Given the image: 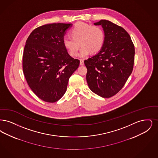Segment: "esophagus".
I'll list each match as a JSON object with an SVG mask.
<instances>
[{
    "instance_id": "1",
    "label": "esophagus",
    "mask_w": 158,
    "mask_h": 158,
    "mask_svg": "<svg viewBox=\"0 0 158 158\" xmlns=\"http://www.w3.org/2000/svg\"><path fill=\"white\" fill-rule=\"evenodd\" d=\"M84 60H80V65H84Z\"/></svg>"
}]
</instances>
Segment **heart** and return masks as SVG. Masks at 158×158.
<instances>
[{
	"instance_id": "heart-1",
	"label": "heart",
	"mask_w": 158,
	"mask_h": 158,
	"mask_svg": "<svg viewBox=\"0 0 158 158\" xmlns=\"http://www.w3.org/2000/svg\"><path fill=\"white\" fill-rule=\"evenodd\" d=\"M72 37L63 38V45L69 54L75 56L82 46L78 54L80 57H85L92 51L96 53L101 50L105 41V33L102 27L93 26L84 22H78L70 31Z\"/></svg>"
}]
</instances>
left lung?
<instances>
[{"label": "left lung", "instance_id": "8db88e82", "mask_svg": "<svg viewBox=\"0 0 158 158\" xmlns=\"http://www.w3.org/2000/svg\"><path fill=\"white\" fill-rule=\"evenodd\" d=\"M94 24L102 26L105 41L98 53L84 61L86 80L93 93L110 98L123 88L132 73L135 46L123 27L107 20Z\"/></svg>", "mask_w": 158, "mask_h": 158}]
</instances>
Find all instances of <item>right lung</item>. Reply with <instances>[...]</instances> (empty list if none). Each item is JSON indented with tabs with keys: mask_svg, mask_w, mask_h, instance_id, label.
<instances>
[{
	"mask_svg": "<svg viewBox=\"0 0 158 158\" xmlns=\"http://www.w3.org/2000/svg\"><path fill=\"white\" fill-rule=\"evenodd\" d=\"M71 23H52L36 27L24 48L22 67L31 89L42 100L54 103L66 92L69 78L80 60L71 56L63 45Z\"/></svg>",
	"mask_w": 158,
	"mask_h": 158,
	"instance_id": "1",
	"label": "right lung"
}]
</instances>
